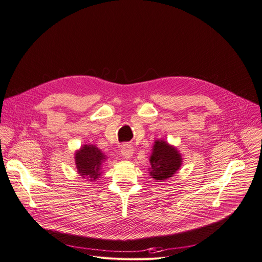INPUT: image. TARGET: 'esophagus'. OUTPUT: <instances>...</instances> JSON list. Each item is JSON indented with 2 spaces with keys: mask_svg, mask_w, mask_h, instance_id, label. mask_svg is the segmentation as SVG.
<instances>
[{
  "mask_svg": "<svg viewBox=\"0 0 262 262\" xmlns=\"http://www.w3.org/2000/svg\"><path fill=\"white\" fill-rule=\"evenodd\" d=\"M120 153H121V156L124 157L125 159L129 160V159H131L133 157L134 149H133V147L130 144H124V145L121 146Z\"/></svg>",
  "mask_w": 262,
  "mask_h": 262,
  "instance_id": "obj_1",
  "label": "esophagus"
}]
</instances>
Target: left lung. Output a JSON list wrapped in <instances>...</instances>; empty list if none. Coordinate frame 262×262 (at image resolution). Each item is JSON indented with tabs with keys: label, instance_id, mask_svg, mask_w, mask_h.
<instances>
[{
	"label": "left lung",
	"instance_id": "obj_1",
	"mask_svg": "<svg viewBox=\"0 0 262 262\" xmlns=\"http://www.w3.org/2000/svg\"><path fill=\"white\" fill-rule=\"evenodd\" d=\"M182 156L178 149L163 140L155 142L150 157L149 173L157 182H163L179 170L182 165Z\"/></svg>",
	"mask_w": 262,
	"mask_h": 262
}]
</instances>
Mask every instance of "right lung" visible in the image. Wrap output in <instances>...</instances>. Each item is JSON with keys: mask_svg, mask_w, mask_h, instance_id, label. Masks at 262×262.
<instances>
[{"mask_svg": "<svg viewBox=\"0 0 262 262\" xmlns=\"http://www.w3.org/2000/svg\"><path fill=\"white\" fill-rule=\"evenodd\" d=\"M105 156L94 145H83L75 153V164L78 173L93 182L101 174V166Z\"/></svg>", "mask_w": 262, "mask_h": 262, "instance_id": "right-lung-1", "label": "right lung"}]
</instances>
